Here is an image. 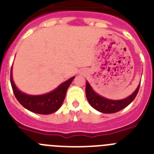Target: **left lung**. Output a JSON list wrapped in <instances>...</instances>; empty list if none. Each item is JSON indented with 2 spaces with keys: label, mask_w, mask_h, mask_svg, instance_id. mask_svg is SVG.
Masks as SVG:
<instances>
[{
  "label": "left lung",
  "mask_w": 154,
  "mask_h": 154,
  "mask_svg": "<svg viewBox=\"0 0 154 154\" xmlns=\"http://www.w3.org/2000/svg\"><path fill=\"white\" fill-rule=\"evenodd\" d=\"M140 84L130 96L122 100H110L98 95L94 91L91 85L86 82V96L88 102L96 110L102 113H115L123 109L135 99L140 89Z\"/></svg>",
  "instance_id": "1"
}]
</instances>
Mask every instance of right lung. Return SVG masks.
<instances>
[{
  "mask_svg": "<svg viewBox=\"0 0 154 154\" xmlns=\"http://www.w3.org/2000/svg\"><path fill=\"white\" fill-rule=\"evenodd\" d=\"M74 77L61 84L50 93L42 95H29L20 91L14 85L11 69V84L14 94L19 103L31 112L42 115H49L57 112L62 105L66 92Z\"/></svg>",
  "mask_w": 154,
  "mask_h": 154,
  "instance_id": "right-lung-1",
  "label": "right lung"
}]
</instances>
